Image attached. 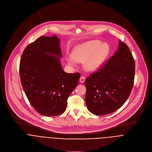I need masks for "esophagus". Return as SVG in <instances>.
<instances>
[{
    "mask_svg": "<svg viewBox=\"0 0 152 152\" xmlns=\"http://www.w3.org/2000/svg\"><path fill=\"white\" fill-rule=\"evenodd\" d=\"M85 80V76H81L80 77V79H79V81L80 83H83Z\"/></svg>",
    "mask_w": 152,
    "mask_h": 152,
    "instance_id": "obj_1",
    "label": "esophagus"
}]
</instances>
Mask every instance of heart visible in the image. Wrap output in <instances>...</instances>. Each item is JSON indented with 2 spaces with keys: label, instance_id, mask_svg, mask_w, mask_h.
<instances>
[{
  "label": "heart",
  "instance_id": "obj_1",
  "mask_svg": "<svg viewBox=\"0 0 152 152\" xmlns=\"http://www.w3.org/2000/svg\"><path fill=\"white\" fill-rule=\"evenodd\" d=\"M109 53V46L99 41H91L75 48L72 55L67 58V62L75 66L76 62H84L85 67L88 71H94L104 62Z\"/></svg>",
  "mask_w": 152,
  "mask_h": 152
}]
</instances>
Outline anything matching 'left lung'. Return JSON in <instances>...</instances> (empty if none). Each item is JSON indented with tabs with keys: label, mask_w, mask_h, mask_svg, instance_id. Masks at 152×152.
Masks as SVG:
<instances>
[{
	"label": "left lung",
	"mask_w": 152,
	"mask_h": 152,
	"mask_svg": "<svg viewBox=\"0 0 152 152\" xmlns=\"http://www.w3.org/2000/svg\"><path fill=\"white\" fill-rule=\"evenodd\" d=\"M135 69V61L129 48L120 40L114 56L85 81L88 110L93 114L103 115L121 107L132 91Z\"/></svg>",
	"instance_id": "left-lung-1"
}]
</instances>
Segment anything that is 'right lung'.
Segmentation results:
<instances>
[{"mask_svg":"<svg viewBox=\"0 0 152 152\" xmlns=\"http://www.w3.org/2000/svg\"><path fill=\"white\" fill-rule=\"evenodd\" d=\"M61 57L60 41L55 35L41 36L31 43L20 59V76L26 96L34 109L46 117L66 111L67 99L80 76L65 72Z\"/></svg>","mask_w":152,"mask_h":152,"instance_id":"right-lung-1","label":"right lung"}]
</instances>
